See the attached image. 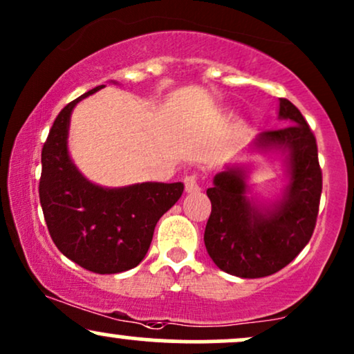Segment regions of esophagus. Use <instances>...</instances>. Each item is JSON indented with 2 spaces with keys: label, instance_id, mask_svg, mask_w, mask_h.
<instances>
[{
  "label": "esophagus",
  "instance_id": "1",
  "mask_svg": "<svg viewBox=\"0 0 354 354\" xmlns=\"http://www.w3.org/2000/svg\"><path fill=\"white\" fill-rule=\"evenodd\" d=\"M185 189L188 191V193H198L200 191V176H198V173H189L185 176Z\"/></svg>",
  "mask_w": 354,
  "mask_h": 354
}]
</instances>
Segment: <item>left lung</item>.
<instances>
[{"label": "left lung", "mask_w": 354, "mask_h": 354, "mask_svg": "<svg viewBox=\"0 0 354 354\" xmlns=\"http://www.w3.org/2000/svg\"><path fill=\"white\" fill-rule=\"evenodd\" d=\"M279 118L291 121L258 138L259 148L278 146L290 153L291 183L271 213L248 201L239 169L214 176L206 189L211 214L205 230L208 254L219 270L239 278H263L283 270L308 245L318 218L323 173L310 124L290 100L279 98Z\"/></svg>", "instance_id": "1"}]
</instances>
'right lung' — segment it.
Returning <instances> with one entry per match:
<instances>
[{"label": "right lung", "instance_id": "add662e5", "mask_svg": "<svg viewBox=\"0 0 354 354\" xmlns=\"http://www.w3.org/2000/svg\"><path fill=\"white\" fill-rule=\"evenodd\" d=\"M89 89L59 111L41 151L39 203L53 243L71 261L98 274L138 266L158 219L180 200L183 183H141L106 189L84 180L66 148L70 116Z\"/></svg>", "mask_w": 354, "mask_h": 354}]
</instances>
